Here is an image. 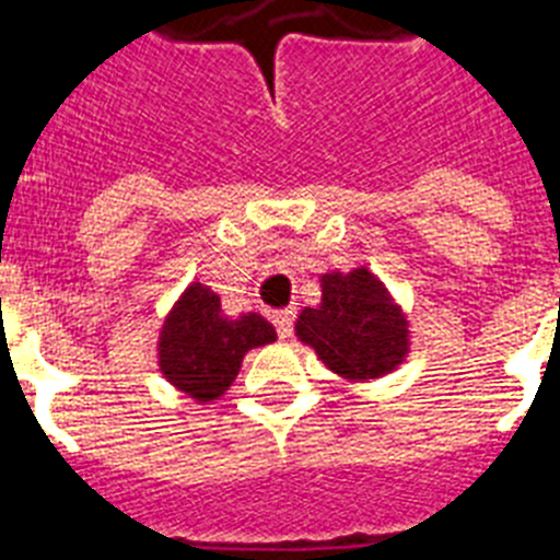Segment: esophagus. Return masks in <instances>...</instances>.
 Here are the masks:
<instances>
[{"instance_id": "obj_1", "label": "esophagus", "mask_w": 560, "mask_h": 560, "mask_svg": "<svg viewBox=\"0 0 560 560\" xmlns=\"http://www.w3.org/2000/svg\"><path fill=\"white\" fill-rule=\"evenodd\" d=\"M271 323H275L277 336H280V339H289L291 330H294V308H285V311H277V314H271Z\"/></svg>"}]
</instances>
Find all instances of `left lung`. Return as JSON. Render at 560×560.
Instances as JSON below:
<instances>
[{
  "label": "left lung",
  "instance_id": "1",
  "mask_svg": "<svg viewBox=\"0 0 560 560\" xmlns=\"http://www.w3.org/2000/svg\"><path fill=\"white\" fill-rule=\"evenodd\" d=\"M296 336L350 381L389 373L409 350L407 319L368 269L323 275V305L300 314Z\"/></svg>",
  "mask_w": 560,
  "mask_h": 560
}]
</instances>
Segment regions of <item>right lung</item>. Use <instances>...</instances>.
Returning <instances> with one entry per match:
<instances>
[{
  "label": "right lung",
  "mask_w": 560,
  "mask_h": 560,
  "mask_svg": "<svg viewBox=\"0 0 560 560\" xmlns=\"http://www.w3.org/2000/svg\"><path fill=\"white\" fill-rule=\"evenodd\" d=\"M260 314L226 319L219 294L192 283L162 325L160 368L173 387L196 400L224 395L252 348L275 341Z\"/></svg>",
  "instance_id": "obj_1"
}]
</instances>
